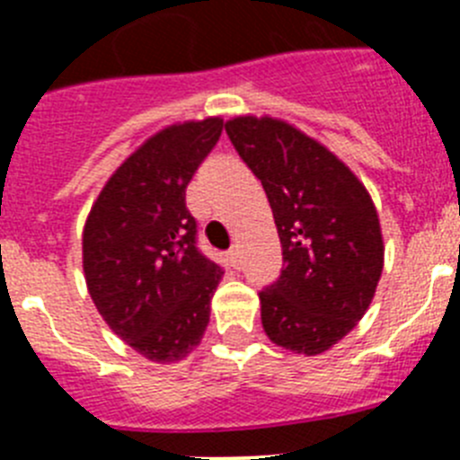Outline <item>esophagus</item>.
I'll list each match as a JSON object with an SVG mask.
<instances>
[{
    "mask_svg": "<svg viewBox=\"0 0 460 460\" xmlns=\"http://www.w3.org/2000/svg\"><path fill=\"white\" fill-rule=\"evenodd\" d=\"M227 262H230V267L239 270V251H237V246H233V249L227 251Z\"/></svg>",
    "mask_w": 460,
    "mask_h": 460,
    "instance_id": "esophagus-1",
    "label": "esophagus"
}]
</instances>
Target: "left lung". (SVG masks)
<instances>
[{"instance_id":"8db88e82","label":"left lung","mask_w":460,"mask_h":460,"mask_svg":"<svg viewBox=\"0 0 460 460\" xmlns=\"http://www.w3.org/2000/svg\"><path fill=\"white\" fill-rule=\"evenodd\" d=\"M226 133L262 181L283 270L262 288L260 315L276 345L320 355L343 339L376 295L385 262L371 195L318 140L274 117H234Z\"/></svg>"}]
</instances>
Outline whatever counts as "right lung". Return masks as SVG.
<instances>
[{
	"label": "right lung",
	"mask_w": 460,
	"mask_h": 460,
	"mask_svg": "<svg viewBox=\"0 0 460 460\" xmlns=\"http://www.w3.org/2000/svg\"><path fill=\"white\" fill-rule=\"evenodd\" d=\"M223 119L172 124L105 181L83 233L87 290L101 318L149 361H180L202 341L223 270L198 251L186 186Z\"/></svg>",
	"instance_id": "right-lung-1"
}]
</instances>
